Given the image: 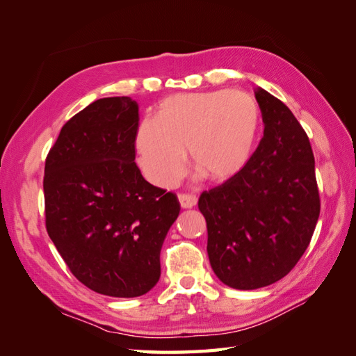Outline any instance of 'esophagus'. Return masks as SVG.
Listing matches in <instances>:
<instances>
[{
  "mask_svg": "<svg viewBox=\"0 0 356 356\" xmlns=\"http://www.w3.org/2000/svg\"><path fill=\"white\" fill-rule=\"evenodd\" d=\"M178 200L182 209H191L197 203V197L193 195H178Z\"/></svg>",
  "mask_w": 356,
  "mask_h": 356,
  "instance_id": "esophagus-1",
  "label": "esophagus"
}]
</instances>
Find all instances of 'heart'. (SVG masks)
Returning <instances> with one entry per match:
<instances>
[{
	"label": "heart",
	"instance_id": "b5f03b06",
	"mask_svg": "<svg viewBox=\"0 0 356 356\" xmlns=\"http://www.w3.org/2000/svg\"><path fill=\"white\" fill-rule=\"evenodd\" d=\"M261 129L254 96L239 90L175 93L161 99L154 118L135 131L138 165L154 186L170 188L184 174L186 147L193 178L225 181L250 163Z\"/></svg>",
	"mask_w": 356,
	"mask_h": 356
}]
</instances>
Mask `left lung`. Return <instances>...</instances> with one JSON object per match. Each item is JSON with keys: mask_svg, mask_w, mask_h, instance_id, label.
Here are the masks:
<instances>
[{"mask_svg": "<svg viewBox=\"0 0 356 356\" xmlns=\"http://www.w3.org/2000/svg\"><path fill=\"white\" fill-rule=\"evenodd\" d=\"M264 132L238 175L203 191L213 273L234 289L277 282L305 254L321 203L309 138L288 106L257 88Z\"/></svg>", "mask_w": 356, "mask_h": 356, "instance_id": "obj_1", "label": "left lung"}]
</instances>
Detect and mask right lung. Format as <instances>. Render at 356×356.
Segmentation results:
<instances>
[{
    "label": "right lung",
    "instance_id": "1",
    "mask_svg": "<svg viewBox=\"0 0 356 356\" xmlns=\"http://www.w3.org/2000/svg\"><path fill=\"white\" fill-rule=\"evenodd\" d=\"M139 106L102 98L65 123L44 168L46 227L63 261L95 293L132 298L160 279V251L179 215L174 193L135 163Z\"/></svg>",
    "mask_w": 356,
    "mask_h": 356
}]
</instances>
